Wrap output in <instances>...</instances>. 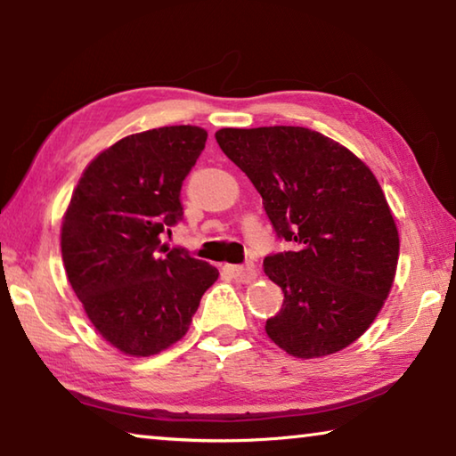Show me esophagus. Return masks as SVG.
<instances>
[{
	"instance_id": "34e87169",
	"label": "esophagus",
	"mask_w": 456,
	"mask_h": 456,
	"mask_svg": "<svg viewBox=\"0 0 456 456\" xmlns=\"http://www.w3.org/2000/svg\"><path fill=\"white\" fill-rule=\"evenodd\" d=\"M225 269H227V273L229 275H233L235 280H241V281H245V283H249V281H253L256 280V267L253 265H225Z\"/></svg>"
}]
</instances>
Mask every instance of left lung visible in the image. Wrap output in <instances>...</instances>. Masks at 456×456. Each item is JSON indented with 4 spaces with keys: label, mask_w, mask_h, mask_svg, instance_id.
Instances as JSON below:
<instances>
[{
    "label": "left lung",
    "mask_w": 456,
    "mask_h": 456,
    "mask_svg": "<svg viewBox=\"0 0 456 456\" xmlns=\"http://www.w3.org/2000/svg\"><path fill=\"white\" fill-rule=\"evenodd\" d=\"M215 138L264 199L277 239L291 243L264 259L283 291L267 336L297 358L356 342L388 297L400 249L374 173L304 126L221 128Z\"/></svg>",
    "instance_id": "1"
}]
</instances>
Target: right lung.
<instances>
[{"label": "right lung", "instance_id": "right-lung-1", "mask_svg": "<svg viewBox=\"0 0 456 456\" xmlns=\"http://www.w3.org/2000/svg\"><path fill=\"white\" fill-rule=\"evenodd\" d=\"M199 126L122 138L82 173L61 223V259L92 326L130 356L179 342L217 267L160 245L183 221L181 187L205 149Z\"/></svg>", "mask_w": 456, "mask_h": 456}]
</instances>
